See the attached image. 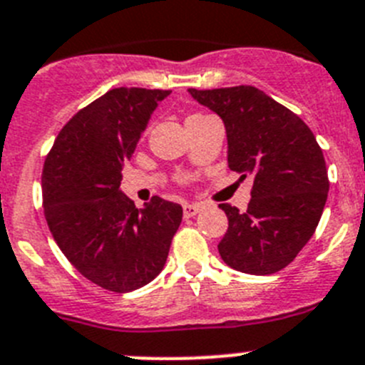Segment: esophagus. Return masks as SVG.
<instances>
[{
    "mask_svg": "<svg viewBox=\"0 0 365 365\" xmlns=\"http://www.w3.org/2000/svg\"><path fill=\"white\" fill-rule=\"evenodd\" d=\"M202 209V203H185V205H183V216H185V218H192V216L198 215Z\"/></svg>",
    "mask_w": 365,
    "mask_h": 365,
    "instance_id": "34e87169",
    "label": "esophagus"
}]
</instances>
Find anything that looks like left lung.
Returning a JSON list of instances; mask_svg holds the SVG:
<instances>
[{"mask_svg": "<svg viewBox=\"0 0 365 365\" xmlns=\"http://www.w3.org/2000/svg\"><path fill=\"white\" fill-rule=\"evenodd\" d=\"M189 93L225 123L229 169L255 176L247 211L220 203L229 220L220 256L247 274L278 272L309 242L326 205L329 178L317 138L300 116L251 85Z\"/></svg>", "mask_w": 365, "mask_h": 365, "instance_id": "1", "label": "left lung"}]
</instances>
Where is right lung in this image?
I'll list each match as a JSON object with an SVG mask.
<instances>
[{
	"label": "right lung",
	"mask_w": 365,
	"mask_h": 365,
	"mask_svg": "<svg viewBox=\"0 0 365 365\" xmlns=\"http://www.w3.org/2000/svg\"><path fill=\"white\" fill-rule=\"evenodd\" d=\"M170 91L118 87L65 123L43 163V211L56 244L87 280L129 293L158 277L182 205L153 196L143 209L120 190L158 101Z\"/></svg>",
	"instance_id": "obj_1"
}]
</instances>
